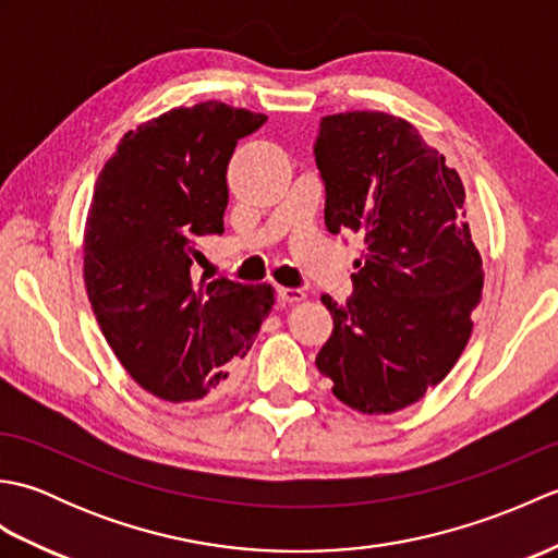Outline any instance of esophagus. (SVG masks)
I'll return each mask as SVG.
<instances>
[{"label": "esophagus", "mask_w": 558, "mask_h": 558, "mask_svg": "<svg viewBox=\"0 0 558 558\" xmlns=\"http://www.w3.org/2000/svg\"><path fill=\"white\" fill-rule=\"evenodd\" d=\"M278 298L282 304H300L306 300V294L302 290H292V288H278Z\"/></svg>", "instance_id": "esophagus-1"}]
</instances>
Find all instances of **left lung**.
Listing matches in <instances>:
<instances>
[{
    "label": "left lung",
    "instance_id": "8db88e82",
    "mask_svg": "<svg viewBox=\"0 0 558 558\" xmlns=\"http://www.w3.org/2000/svg\"><path fill=\"white\" fill-rule=\"evenodd\" d=\"M328 232L357 234L354 294H324L333 333L316 354L333 396L362 414L424 398L472 336L484 270L460 174L410 122L386 112L326 114L316 138Z\"/></svg>",
    "mask_w": 558,
    "mask_h": 558
}]
</instances>
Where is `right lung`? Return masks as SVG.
Segmentation results:
<instances>
[{
  "instance_id": "right-lung-1",
  "label": "right lung",
  "mask_w": 558,
  "mask_h": 558,
  "mask_svg": "<svg viewBox=\"0 0 558 558\" xmlns=\"http://www.w3.org/2000/svg\"><path fill=\"white\" fill-rule=\"evenodd\" d=\"M266 114L208 100L122 136L83 230V280L105 340L134 381L192 402L228 386L266 322L268 282L192 278L198 240L222 234L228 162Z\"/></svg>"
}]
</instances>
